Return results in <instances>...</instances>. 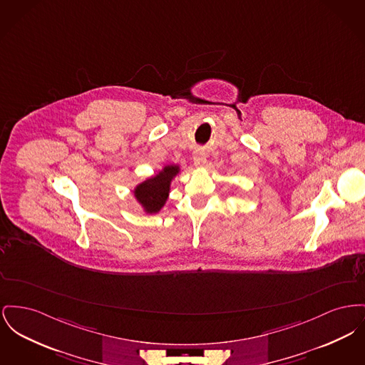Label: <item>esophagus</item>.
<instances>
[{"label": "esophagus", "instance_id": "obj_1", "mask_svg": "<svg viewBox=\"0 0 365 365\" xmlns=\"http://www.w3.org/2000/svg\"><path fill=\"white\" fill-rule=\"evenodd\" d=\"M193 161L195 167H204L207 163V155L201 150L193 151Z\"/></svg>", "mask_w": 365, "mask_h": 365}]
</instances>
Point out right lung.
<instances>
[{"label":"right lung","mask_w":365,"mask_h":365,"mask_svg":"<svg viewBox=\"0 0 365 365\" xmlns=\"http://www.w3.org/2000/svg\"><path fill=\"white\" fill-rule=\"evenodd\" d=\"M179 165H165L157 175L139 183L133 195L146 214H157L168 200L172 179L179 173Z\"/></svg>","instance_id":"add662e5"}]
</instances>
